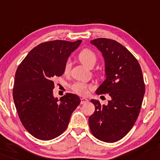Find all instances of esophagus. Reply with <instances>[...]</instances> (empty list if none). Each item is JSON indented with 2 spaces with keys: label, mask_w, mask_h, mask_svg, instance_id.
<instances>
[{
  "label": "esophagus",
  "mask_w": 160,
  "mask_h": 160,
  "mask_svg": "<svg viewBox=\"0 0 160 160\" xmlns=\"http://www.w3.org/2000/svg\"><path fill=\"white\" fill-rule=\"evenodd\" d=\"M80 100H81V102H80L81 104H84V103H86L88 102V100L87 98H82Z\"/></svg>",
  "instance_id": "obj_1"
}]
</instances>
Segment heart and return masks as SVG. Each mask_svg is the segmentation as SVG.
<instances>
[{"mask_svg": "<svg viewBox=\"0 0 160 160\" xmlns=\"http://www.w3.org/2000/svg\"><path fill=\"white\" fill-rule=\"evenodd\" d=\"M78 58L81 62L85 66L87 67H92L96 64V60H97V57L96 54L91 51V49L85 48L80 51L78 56ZM71 64L69 61H67L64 64V74H68L70 71ZM72 89L76 93L79 94L80 96H87L89 93V90L91 88L92 86L91 85L87 84L85 82H77L71 86Z\"/></svg>", "mask_w": 160, "mask_h": 160, "instance_id": "obj_1", "label": "heart"}]
</instances>
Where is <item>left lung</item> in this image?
Returning a JSON list of instances; mask_svg holds the SVG:
<instances>
[{
  "instance_id": "obj_1",
  "label": "left lung",
  "mask_w": 160,
  "mask_h": 160,
  "mask_svg": "<svg viewBox=\"0 0 160 160\" xmlns=\"http://www.w3.org/2000/svg\"><path fill=\"white\" fill-rule=\"evenodd\" d=\"M91 43L105 62L106 79L96 93H109L111 100L107 105L91 100L95 112L89 117L90 130L98 140L116 142L127 135L138 117L145 93L142 71L138 60L120 42L97 38Z\"/></svg>"
}]
</instances>
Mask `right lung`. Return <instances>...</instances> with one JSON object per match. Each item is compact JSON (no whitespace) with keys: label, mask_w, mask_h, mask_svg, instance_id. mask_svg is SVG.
Returning <instances> with one entry per match:
<instances>
[{"label":"right lung","mask_w":160,"mask_h":160,"mask_svg":"<svg viewBox=\"0 0 160 160\" xmlns=\"http://www.w3.org/2000/svg\"><path fill=\"white\" fill-rule=\"evenodd\" d=\"M82 40H57L35 47L19 65L15 74L13 98L24 128L35 138L48 141L63 133L79 96L67 93L54 98L53 80L64 74L67 58Z\"/></svg>","instance_id":"add662e5"}]
</instances>
